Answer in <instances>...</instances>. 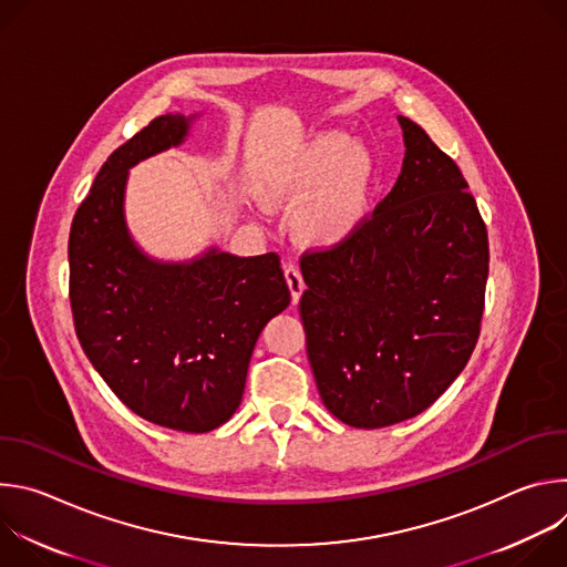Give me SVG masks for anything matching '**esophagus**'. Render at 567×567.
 <instances>
[{"label":"esophagus","instance_id":"esophagus-1","mask_svg":"<svg viewBox=\"0 0 567 567\" xmlns=\"http://www.w3.org/2000/svg\"><path fill=\"white\" fill-rule=\"evenodd\" d=\"M285 280H287L289 291H291V302L296 305V302L300 300L302 291H305V280H302V276H300V269L293 267V265H287V267H285Z\"/></svg>","mask_w":567,"mask_h":567}]
</instances>
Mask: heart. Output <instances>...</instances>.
I'll list each match as a JSON object with an SVG mask.
<instances>
[{"label": "heart", "instance_id": "heart-1", "mask_svg": "<svg viewBox=\"0 0 567 567\" xmlns=\"http://www.w3.org/2000/svg\"><path fill=\"white\" fill-rule=\"evenodd\" d=\"M372 152L341 130H322L276 156L258 182L271 208H295L291 228L309 249H337L368 219L377 188Z\"/></svg>", "mask_w": 567, "mask_h": 567}]
</instances>
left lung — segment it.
<instances>
[{
	"label": "left lung",
	"mask_w": 567,
	"mask_h": 567,
	"mask_svg": "<svg viewBox=\"0 0 567 567\" xmlns=\"http://www.w3.org/2000/svg\"><path fill=\"white\" fill-rule=\"evenodd\" d=\"M396 184L341 247L305 256L300 316L326 409L383 429L424 413L477 343L487 228L455 161L411 118Z\"/></svg>",
	"instance_id": "obj_1"
}]
</instances>
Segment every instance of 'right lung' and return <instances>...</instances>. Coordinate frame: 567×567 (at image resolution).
<instances>
[{
  "label": "right lung",
  "mask_w": 567,
  "mask_h": 567,
  "mask_svg": "<svg viewBox=\"0 0 567 567\" xmlns=\"http://www.w3.org/2000/svg\"><path fill=\"white\" fill-rule=\"evenodd\" d=\"M202 114L154 118L103 164L69 233L75 334L96 372L138 417L208 433L239 409L267 322L291 293L276 254L208 247L190 260L143 251L125 217L130 171L186 143Z\"/></svg>",
  "instance_id": "add662e5"
}]
</instances>
